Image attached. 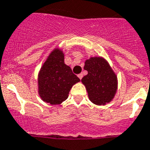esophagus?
<instances>
[{"mask_svg": "<svg viewBox=\"0 0 150 150\" xmlns=\"http://www.w3.org/2000/svg\"><path fill=\"white\" fill-rule=\"evenodd\" d=\"M78 77H79L80 79L81 80V78H82V77H83V74H78Z\"/></svg>", "mask_w": 150, "mask_h": 150, "instance_id": "1", "label": "esophagus"}]
</instances>
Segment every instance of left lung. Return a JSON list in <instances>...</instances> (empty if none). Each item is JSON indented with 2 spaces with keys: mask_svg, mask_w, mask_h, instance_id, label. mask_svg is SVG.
<instances>
[{
  "mask_svg": "<svg viewBox=\"0 0 150 150\" xmlns=\"http://www.w3.org/2000/svg\"><path fill=\"white\" fill-rule=\"evenodd\" d=\"M84 69L88 74L81 79L89 100L96 105L109 103L117 90V76L103 58H90L85 61Z\"/></svg>",
  "mask_w": 150,
  "mask_h": 150,
  "instance_id": "obj_1",
  "label": "left lung"
}]
</instances>
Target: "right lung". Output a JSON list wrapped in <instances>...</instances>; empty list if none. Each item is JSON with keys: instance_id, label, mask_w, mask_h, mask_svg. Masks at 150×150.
Segmentation results:
<instances>
[{"instance_id": "add662e5", "label": "right lung", "mask_w": 150, "mask_h": 150, "mask_svg": "<svg viewBox=\"0 0 150 150\" xmlns=\"http://www.w3.org/2000/svg\"><path fill=\"white\" fill-rule=\"evenodd\" d=\"M80 79L64 62L62 50L55 49L42 66L38 77L39 93L42 100L51 105L60 104Z\"/></svg>"}]
</instances>
